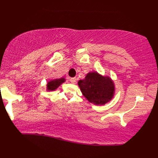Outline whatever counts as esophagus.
<instances>
[{
  "label": "esophagus",
  "mask_w": 158,
  "mask_h": 158,
  "mask_svg": "<svg viewBox=\"0 0 158 158\" xmlns=\"http://www.w3.org/2000/svg\"><path fill=\"white\" fill-rule=\"evenodd\" d=\"M69 81H70V82H71V83H76V77H71Z\"/></svg>",
  "instance_id": "esophagus-1"
}]
</instances>
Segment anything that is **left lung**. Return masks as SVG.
<instances>
[{"instance_id":"1","label":"left lung","mask_w":158,"mask_h":158,"mask_svg":"<svg viewBox=\"0 0 158 158\" xmlns=\"http://www.w3.org/2000/svg\"><path fill=\"white\" fill-rule=\"evenodd\" d=\"M78 85L82 94L90 103L103 105L111 100L114 92V84L108 77H103L96 72L89 73Z\"/></svg>"}]
</instances>
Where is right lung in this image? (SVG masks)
I'll list each match as a JSON object with an SVG mask.
<instances>
[{"mask_svg":"<svg viewBox=\"0 0 158 158\" xmlns=\"http://www.w3.org/2000/svg\"><path fill=\"white\" fill-rule=\"evenodd\" d=\"M65 81L64 78H60V79H55L53 81H50L48 84H47V89L50 91H53L56 89L57 88L60 86V85L63 83Z\"/></svg>","mask_w":158,"mask_h":158,"instance_id":"right-lung-1","label":"right lung"}]
</instances>
